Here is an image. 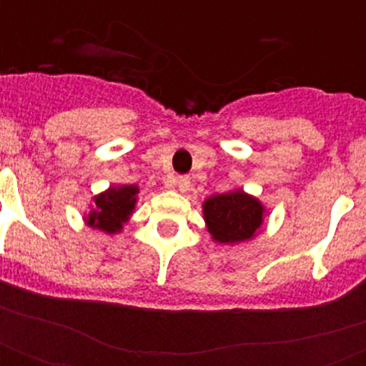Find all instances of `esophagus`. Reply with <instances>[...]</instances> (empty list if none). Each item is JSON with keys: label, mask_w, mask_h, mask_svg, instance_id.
I'll return each mask as SVG.
<instances>
[{"label": "esophagus", "mask_w": 366, "mask_h": 366, "mask_svg": "<svg viewBox=\"0 0 366 366\" xmlns=\"http://www.w3.org/2000/svg\"><path fill=\"white\" fill-rule=\"evenodd\" d=\"M169 186H174V188H178L180 192H188V189H189V178L188 177L172 178L171 182H169Z\"/></svg>", "instance_id": "1"}]
</instances>
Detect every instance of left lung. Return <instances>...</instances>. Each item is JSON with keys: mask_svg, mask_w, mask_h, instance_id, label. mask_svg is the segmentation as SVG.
I'll list each match as a JSON object with an SVG mask.
<instances>
[{"mask_svg": "<svg viewBox=\"0 0 366 366\" xmlns=\"http://www.w3.org/2000/svg\"><path fill=\"white\" fill-rule=\"evenodd\" d=\"M209 232L218 243H239L254 235L262 224V205L241 189L212 195L203 203Z\"/></svg>", "mask_w": 366, "mask_h": 366, "instance_id": "8db88e82", "label": "left lung"}]
</instances>
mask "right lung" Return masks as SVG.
Wrapping results in <instances>:
<instances>
[{
	"mask_svg": "<svg viewBox=\"0 0 366 366\" xmlns=\"http://www.w3.org/2000/svg\"><path fill=\"white\" fill-rule=\"evenodd\" d=\"M138 194L137 186H122V188H110L99 197H94L97 209L91 211L87 218L89 226L99 228L108 234H116L123 228L127 218L134 209V201Z\"/></svg>",
	"mask_w": 366,
	"mask_h": 366,
	"instance_id": "right-lung-1",
	"label": "right lung"
}]
</instances>
